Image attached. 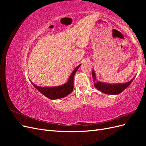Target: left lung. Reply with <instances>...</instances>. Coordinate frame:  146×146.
<instances>
[{
    "mask_svg": "<svg viewBox=\"0 0 146 146\" xmlns=\"http://www.w3.org/2000/svg\"><path fill=\"white\" fill-rule=\"evenodd\" d=\"M92 78H93L94 86L102 92L107 94L115 95L121 93L125 88L129 86L130 83L133 80L134 78L129 82L124 83H117V84H109L100 82H96V74L94 70H92Z\"/></svg>",
    "mask_w": 146,
    "mask_h": 146,
    "instance_id": "left-lung-1",
    "label": "left lung"
}]
</instances>
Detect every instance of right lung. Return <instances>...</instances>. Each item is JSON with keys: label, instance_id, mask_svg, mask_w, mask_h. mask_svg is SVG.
I'll use <instances>...</instances> for the list:
<instances>
[{"label": "right lung", "instance_id": "add662e5", "mask_svg": "<svg viewBox=\"0 0 146 146\" xmlns=\"http://www.w3.org/2000/svg\"><path fill=\"white\" fill-rule=\"evenodd\" d=\"M81 64L78 65L75 68L74 71L70 74L68 81L64 85L56 87H40L35 85L31 82L32 85L41 93L48 99L54 100L61 99L68 96L73 91L74 88V77L77 70Z\"/></svg>", "mask_w": 146, "mask_h": 146}]
</instances>
